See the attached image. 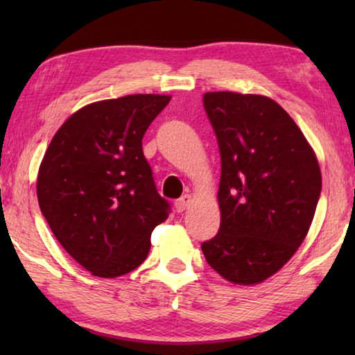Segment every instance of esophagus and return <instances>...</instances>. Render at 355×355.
Segmentation results:
<instances>
[{
    "label": "esophagus",
    "instance_id": "34e87169",
    "mask_svg": "<svg viewBox=\"0 0 355 355\" xmlns=\"http://www.w3.org/2000/svg\"><path fill=\"white\" fill-rule=\"evenodd\" d=\"M189 203H191V196L189 194H184L183 197H180V199L175 202L177 213H183L184 209L189 207Z\"/></svg>",
    "mask_w": 355,
    "mask_h": 355
}]
</instances>
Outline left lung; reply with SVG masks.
<instances>
[{"mask_svg": "<svg viewBox=\"0 0 355 355\" xmlns=\"http://www.w3.org/2000/svg\"><path fill=\"white\" fill-rule=\"evenodd\" d=\"M218 137V235L202 243L216 272L238 285L275 274L307 236L321 196V171L302 131L264 95L207 92Z\"/></svg>", "mask_w": 355, "mask_h": 355, "instance_id": "1", "label": "left lung"}]
</instances>
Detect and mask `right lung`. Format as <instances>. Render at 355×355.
I'll list each match as a JSON object with an SVG mask.
<instances>
[{
    "instance_id": "1",
    "label": "right lung",
    "mask_w": 355,
    "mask_h": 355,
    "mask_svg": "<svg viewBox=\"0 0 355 355\" xmlns=\"http://www.w3.org/2000/svg\"><path fill=\"white\" fill-rule=\"evenodd\" d=\"M169 101V95L136 94L84 106L42 159L40 211L67 254L97 277L139 266L153 228L169 216L142 152L148 125Z\"/></svg>"
}]
</instances>
